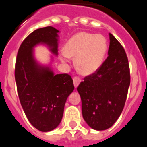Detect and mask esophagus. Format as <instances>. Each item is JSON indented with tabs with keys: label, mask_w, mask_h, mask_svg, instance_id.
I'll return each mask as SVG.
<instances>
[{
	"label": "esophagus",
	"mask_w": 147,
	"mask_h": 147,
	"mask_svg": "<svg viewBox=\"0 0 147 147\" xmlns=\"http://www.w3.org/2000/svg\"><path fill=\"white\" fill-rule=\"evenodd\" d=\"M74 86L75 87H77L78 86V85L80 84V83L81 82V80L80 79L79 77H74Z\"/></svg>",
	"instance_id": "1"
}]
</instances>
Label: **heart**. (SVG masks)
Masks as SVG:
<instances>
[{"label":"heart","mask_w":147,"mask_h":147,"mask_svg":"<svg viewBox=\"0 0 147 147\" xmlns=\"http://www.w3.org/2000/svg\"><path fill=\"white\" fill-rule=\"evenodd\" d=\"M61 52V58L67 61L76 57V67L83 75H90L99 70L107 52V40L101 34L79 32L74 35Z\"/></svg>","instance_id":"obj_1"}]
</instances>
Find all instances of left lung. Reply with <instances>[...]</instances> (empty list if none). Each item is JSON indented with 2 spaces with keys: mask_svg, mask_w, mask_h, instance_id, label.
I'll return each mask as SVG.
<instances>
[{
  "mask_svg": "<svg viewBox=\"0 0 147 147\" xmlns=\"http://www.w3.org/2000/svg\"><path fill=\"white\" fill-rule=\"evenodd\" d=\"M109 36L107 58L77 88L84 120L96 130H104L114 124L123 110L130 84L127 53L113 35Z\"/></svg>",
  "mask_w": 147,
  "mask_h": 147,
  "instance_id": "8db88e82",
  "label": "left lung"
}]
</instances>
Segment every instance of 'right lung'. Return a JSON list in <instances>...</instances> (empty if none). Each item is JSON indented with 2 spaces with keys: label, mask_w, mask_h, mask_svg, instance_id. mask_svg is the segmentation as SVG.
<instances>
[{
  "label": "right lung",
  "mask_w": 147,
  "mask_h": 147,
  "mask_svg": "<svg viewBox=\"0 0 147 147\" xmlns=\"http://www.w3.org/2000/svg\"><path fill=\"white\" fill-rule=\"evenodd\" d=\"M58 33L53 27L37 29L20 44L16 59L14 75L20 104L33 127L41 132L51 131L60 124L67 99L74 90L70 75H55L34 56V47L39 44L47 45L57 55Z\"/></svg>",
  "instance_id": "1"
}]
</instances>
